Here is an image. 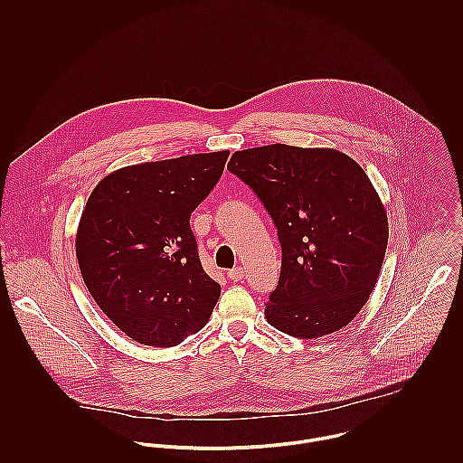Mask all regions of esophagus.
I'll list each match as a JSON object with an SVG mask.
<instances>
[{
	"instance_id": "obj_1",
	"label": "esophagus",
	"mask_w": 463,
	"mask_h": 463,
	"mask_svg": "<svg viewBox=\"0 0 463 463\" xmlns=\"http://www.w3.org/2000/svg\"><path fill=\"white\" fill-rule=\"evenodd\" d=\"M244 272H246V269L239 265V267H233V269L228 270V278H230L232 281H241V279L244 278Z\"/></svg>"
}]
</instances>
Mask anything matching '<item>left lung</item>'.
<instances>
[{
    "label": "left lung",
    "mask_w": 463,
    "mask_h": 463,
    "mask_svg": "<svg viewBox=\"0 0 463 463\" xmlns=\"http://www.w3.org/2000/svg\"><path fill=\"white\" fill-rule=\"evenodd\" d=\"M228 169L278 230L281 270L267 323L307 340L347 326L374 290L389 242L387 212L365 171L336 149L287 144L237 151Z\"/></svg>",
    "instance_id": "obj_1"
}]
</instances>
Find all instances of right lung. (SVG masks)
<instances>
[{"label": "right lung", "mask_w": 463, "mask_h": 463, "mask_svg": "<svg viewBox=\"0 0 463 463\" xmlns=\"http://www.w3.org/2000/svg\"><path fill=\"white\" fill-rule=\"evenodd\" d=\"M230 151L123 167L87 201L76 259L105 316L144 345L171 347L201 330L221 296L203 269L191 213L219 182Z\"/></svg>", "instance_id": "1"}]
</instances>
